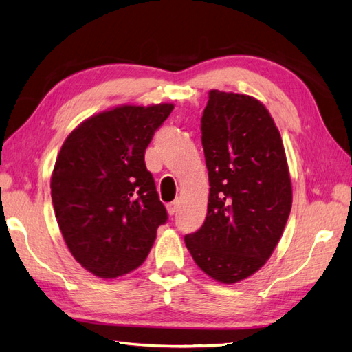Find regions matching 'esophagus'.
Instances as JSON below:
<instances>
[{"instance_id": "1", "label": "esophagus", "mask_w": 352, "mask_h": 352, "mask_svg": "<svg viewBox=\"0 0 352 352\" xmlns=\"http://www.w3.org/2000/svg\"><path fill=\"white\" fill-rule=\"evenodd\" d=\"M177 211V202H171L167 205V212L170 216H175V212Z\"/></svg>"}]
</instances>
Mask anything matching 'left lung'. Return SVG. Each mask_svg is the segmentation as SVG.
I'll return each instance as SVG.
<instances>
[{
  "mask_svg": "<svg viewBox=\"0 0 352 352\" xmlns=\"http://www.w3.org/2000/svg\"><path fill=\"white\" fill-rule=\"evenodd\" d=\"M210 177L205 223L185 235L208 276L235 284L274 254L292 210V181L274 118L260 100L211 89L202 116Z\"/></svg>",
  "mask_w": 352,
  "mask_h": 352,
  "instance_id": "1",
  "label": "left lung"
}]
</instances>
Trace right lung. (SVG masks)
I'll list each match as a JSON object with an SVG mask.
<instances>
[{
	"instance_id": "obj_1",
	"label": "right lung",
	"mask_w": 352,
	"mask_h": 352,
	"mask_svg": "<svg viewBox=\"0 0 352 352\" xmlns=\"http://www.w3.org/2000/svg\"><path fill=\"white\" fill-rule=\"evenodd\" d=\"M175 104H121L82 121L52 173L57 225L92 275L112 279L140 267L167 221L144 153Z\"/></svg>"
}]
</instances>
